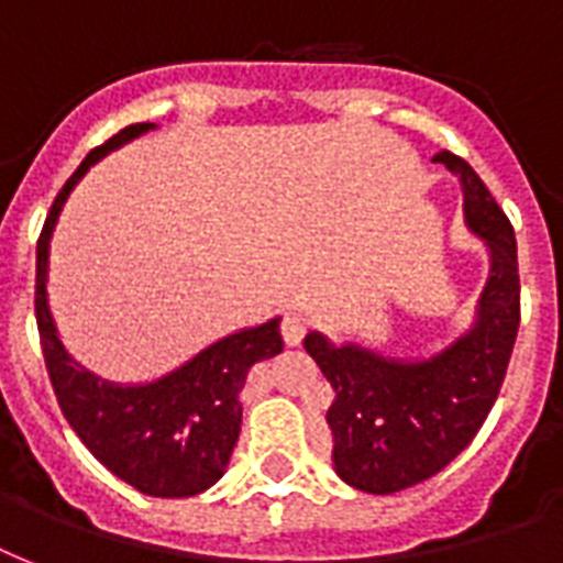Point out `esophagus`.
Instances as JSON below:
<instances>
[{
	"label": "esophagus",
	"mask_w": 563,
	"mask_h": 563,
	"mask_svg": "<svg viewBox=\"0 0 563 563\" xmlns=\"http://www.w3.org/2000/svg\"><path fill=\"white\" fill-rule=\"evenodd\" d=\"M309 330V321L300 312H289V316L283 318V324H280V333H283V342L286 344H300L303 342V335H307Z\"/></svg>",
	"instance_id": "1"
}]
</instances>
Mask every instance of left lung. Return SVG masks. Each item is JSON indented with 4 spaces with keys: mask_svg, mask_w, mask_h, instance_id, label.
<instances>
[{
    "mask_svg": "<svg viewBox=\"0 0 563 563\" xmlns=\"http://www.w3.org/2000/svg\"><path fill=\"white\" fill-rule=\"evenodd\" d=\"M435 161L462 180L464 221L490 254L471 330L415 362L388 360L360 344H333L321 333L303 339L335 391L327 411L335 473L368 494L411 488L444 471L471 444L506 379L520 327L511 221L471 163L450 152L435 154Z\"/></svg>",
    "mask_w": 563,
    "mask_h": 563,
    "instance_id": "left-lung-1",
    "label": "left lung"
}]
</instances>
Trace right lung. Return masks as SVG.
Here are the masks:
<instances>
[{
	"label": "right lung",
	"instance_id": "1",
	"mask_svg": "<svg viewBox=\"0 0 563 563\" xmlns=\"http://www.w3.org/2000/svg\"><path fill=\"white\" fill-rule=\"evenodd\" d=\"M152 122L122 128L92 148L57 192L37 239V312L40 344L48 379L64 418L87 450L128 485L148 497H195L221 479L242 427L239 391L251 365L283 351L280 318L224 335L178 371L143 385H117L75 365L57 339L48 312V242L75 184L119 145L152 131Z\"/></svg>",
	"mask_w": 563,
	"mask_h": 563
}]
</instances>
